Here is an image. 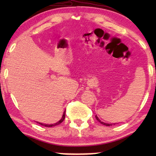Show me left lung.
<instances>
[{"label":"left lung","mask_w":156,"mask_h":156,"mask_svg":"<svg viewBox=\"0 0 156 156\" xmlns=\"http://www.w3.org/2000/svg\"><path fill=\"white\" fill-rule=\"evenodd\" d=\"M95 117H96V119H97V120L99 121V122H100V123H101V124H103V125H104V126H112L113 124L112 123H104V122H102L101 121H100V119L98 118L97 117V115H96L95 116ZM115 124V123H114V125Z\"/></svg>","instance_id":"left-lung-1"}]
</instances>
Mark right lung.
Masks as SVG:
<instances>
[{
    "mask_svg": "<svg viewBox=\"0 0 156 156\" xmlns=\"http://www.w3.org/2000/svg\"><path fill=\"white\" fill-rule=\"evenodd\" d=\"M65 113H66V111H65V112H64L63 115H62V119H60V120H59L58 122H57L56 123H54V124H50V125H49V124H44V123H39V122H37V123H39V124L42 125V126H45V127H53V126H55L60 124V123L64 121V119H65Z\"/></svg>",
    "mask_w": 156,
    "mask_h": 156,
    "instance_id": "obj_1",
    "label": "right lung"
}]
</instances>
